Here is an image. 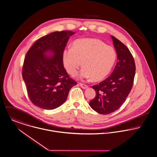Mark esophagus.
<instances>
[{"label": "esophagus", "mask_w": 157, "mask_h": 157, "mask_svg": "<svg viewBox=\"0 0 157 157\" xmlns=\"http://www.w3.org/2000/svg\"><path fill=\"white\" fill-rule=\"evenodd\" d=\"M79 85H80V86L82 88H83V89H86V88H88V86H87L86 85H85V84H83V83H79Z\"/></svg>", "instance_id": "esophagus-1"}]
</instances>
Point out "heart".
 I'll return each instance as SVG.
<instances>
[{
	"instance_id": "obj_1",
	"label": "heart",
	"mask_w": 157,
	"mask_h": 157,
	"mask_svg": "<svg viewBox=\"0 0 157 157\" xmlns=\"http://www.w3.org/2000/svg\"><path fill=\"white\" fill-rule=\"evenodd\" d=\"M115 49L96 38L75 40L72 48H65L62 54L63 65L67 72L75 75L82 66V78L100 81L111 72L116 59Z\"/></svg>"
}]
</instances>
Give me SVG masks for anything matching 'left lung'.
Returning <instances> with one entry per match:
<instances>
[{"instance_id":"1","label":"left lung","mask_w":157,"mask_h":157,"mask_svg":"<svg viewBox=\"0 0 157 157\" xmlns=\"http://www.w3.org/2000/svg\"><path fill=\"white\" fill-rule=\"evenodd\" d=\"M117 55V61L111 74L104 81L93 86L96 97L90 106L101 114L118 109L128 96L133 84L136 66L129 49L119 40L111 36Z\"/></svg>"}]
</instances>
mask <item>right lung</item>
I'll use <instances>...</instances> for the list:
<instances>
[{
    "mask_svg": "<svg viewBox=\"0 0 157 157\" xmlns=\"http://www.w3.org/2000/svg\"><path fill=\"white\" fill-rule=\"evenodd\" d=\"M69 30L55 32L38 39L26 53L22 78L31 102L46 109H55L66 100L69 90L77 85L64 67L62 54L69 37ZM51 52L54 55L46 56Z\"/></svg>",
    "mask_w": 157,
    "mask_h": 157,
    "instance_id": "obj_1",
    "label": "right lung"
}]
</instances>
